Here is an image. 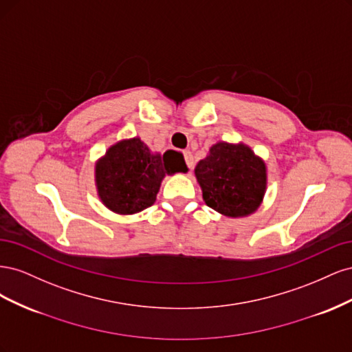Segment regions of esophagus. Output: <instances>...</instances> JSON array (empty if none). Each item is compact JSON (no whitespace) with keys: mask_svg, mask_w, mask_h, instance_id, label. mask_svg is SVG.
I'll return each instance as SVG.
<instances>
[{"mask_svg":"<svg viewBox=\"0 0 352 352\" xmlns=\"http://www.w3.org/2000/svg\"><path fill=\"white\" fill-rule=\"evenodd\" d=\"M184 157H185V162H186L188 168L192 170V167H194V157H192V154H190L189 151H184Z\"/></svg>","mask_w":352,"mask_h":352,"instance_id":"1","label":"esophagus"}]
</instances>
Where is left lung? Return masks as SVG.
Masks as SVG:
<instances>
[{
    "label": "left lung",
    "mask_w": 352,
    "mask_h": 352,
    "mask_svg": "<svg viewBox=\"0 0 352 352\" xmlns=\"http://www.w3.org/2000/svg\"><path fill=\"white\" fill-rule=\"evenodd\" d=\"M206 204L226 217H247L261 206L267 167L242 142H217L195 167Z\"/></svg>",
    "instance_id": "obj_1"
}]
</instances>
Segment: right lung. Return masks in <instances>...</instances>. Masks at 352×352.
Wrapping results in <instances>:
<instances>
[{"mask_svg":"<svg viewBox=\"0 0 352 352\" xmlns=\"http://www.w3.org/2000/svg\"><path fill=\"white\" fill-rule=\"evenodd\" d=\"M167 153H153L135 136L113 144L95 163V186L102 204L116 214H135L151 207L167 175L186 172L167 164Z\"/></svg>","mask_w":352,"mask_h":352,"instance_id":"add662e5","label":"right lung"}]
</instances>
